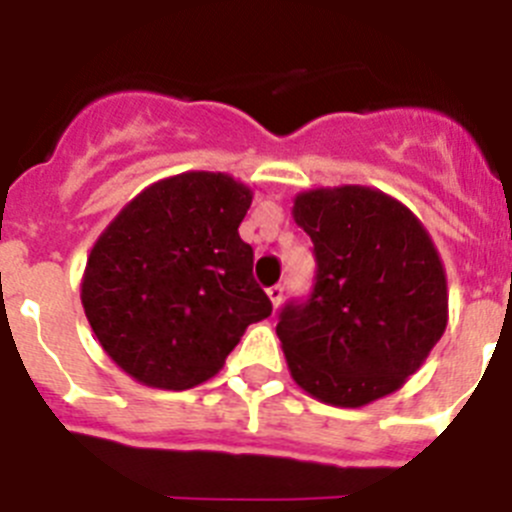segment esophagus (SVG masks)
<instances>
[{"mask_svg":"<svg viewBox=\"0 0 512 512\" xmlns=\"http://www.w3.org/2000/svg\"><path fill=\"white\" fill-rule=\"evenodd\" d=\"M268 299H270V304H273V309H278V306H281V301H283V286H281V283H275V286L268 288Z\"/></svg>","mask_w":512,"mask_h":512,"instance_id":"obj_1","label":"esophagus"}]
</instances>
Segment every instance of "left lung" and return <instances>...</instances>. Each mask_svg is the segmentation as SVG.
<instances>
[{
	"label": "left lung",
	"instance_id": "obj_1",
	"mask_svg": "<svg viewBox=\"0 0 512 512\" xmlns=\"http://www.w3.org/2000/svg\"><path fill=\"white\" fill-rule=\"evenodd\" d=\"M293 219L317 260L309 299L288 301L275 327L293 381L335 407L397 391L446 332V270L430 234L363 185L306 190Z\"/></svg>",
	"mask_w": 512,
	"mask_h": 512
}]
</instances>
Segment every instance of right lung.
<instances>
[{
  "label": "right lung",
  "mask_w": 512,
  "mask_h": 512,
  "mask_svg": "<svg viewBox=\"0 0 512 512\" xmlns=\"http://www.w3.org/2000/svg\"><path fill=\"white\" fill-rule=\"evenodd\" d=\"M252 190L224 172H182L141 190L87 257L82 306L102 350L157 389H193L273 304L239 237Z\"/></svg>",
  "instance_id": "right-lung-1"
}]
</instances>
